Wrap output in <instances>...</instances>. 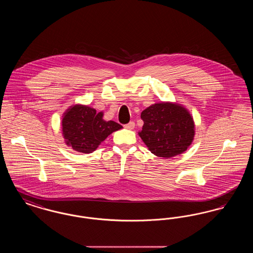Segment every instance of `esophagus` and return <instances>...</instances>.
Segmentation results:
<instances>
[{
  "instance_id": "1",
  "label": "esophagus",
  "mask_w": 253,
  "mask_h": 253,
  "mask_svg": "<svg viewBox=\"0 0 253 253\" xmlns=\"http://www.w3.org/2000/svg\"><path fill=\"white\" fill-rule=\"evenodd\" d=\"M124 127H125L126 129H128V130H132V129L134 128V122H133V121H130L129 123L125 124Z\"/></svg>"
}]
</instances>
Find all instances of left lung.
Returning <instances> with one entry per match:
<instances>
[{"label":"left lung","mask_w":253,"mask_h":253,"mask_svg":"<svg viewBox=\"0 0 253 253\" xmlns=\"http://www.w3.org/2000/svg\"><path fill=\"white\" fill-rule=\"evenodd\" d=\"M141 120L144 124L138 134L157 157L178 156L193 143V116L181 104L169 101L155 103L142 111Z\"/></svg>","instance_id":"left-lung-1"}]
</instances>
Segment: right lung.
<instances>
[{"label":"right lung","instance_id":"1","mask_svg":"<svg viewBox=\"0 0 253 253\" xmlns=\"http://www.w3.org/2000/svg\"><path fill=\"white\" fill-rule=\"evenodd\" d=\"M62 135L67 146L74 151L90 154L96 151L112 132L122 128L121 124L103 120V112L87 105L76 104L67 109L61 121Z\"/></svg>","mask_w":253,"mask_h":253}]
</instances>
